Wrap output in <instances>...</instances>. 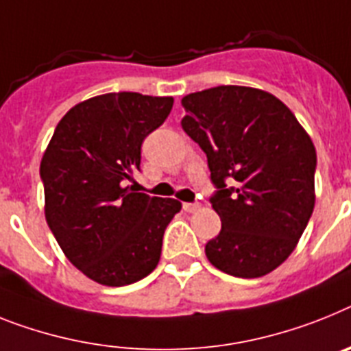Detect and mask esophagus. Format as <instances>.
<instances>
[{
  "instance_id": "1",
  "label": "esophagus",
  "mask_w": 351,
  "mask_h": 351,
  "mask_svg": "<svg viewBox=\"0 0 351 351\" xmlns=\"http://www.w3.org/2000/svg\"><path fill=\"white\" fill-rule=\"evenodd\" d=\"M182 207H184L185 212H196V210H199V207H202V205H199V203H184Z\"/></svg>"
}]
</instances>
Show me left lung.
<instances>
[{
    "label": "left lung",
    "mask_w": 351,
    "mask_h": 351,
    "mask_svg": "<svg viewBox=\"0 0 351 351\" xmlns=\"http://www.w3.org/2000/svg\"><path fill=\"white\" fill-rule=\"evenodd\" d=\"M182 128L205 152L221 232L205 244L212 266L257 278L296 248L314 210L316 149L273 94L219 85L182 99Z\"/></svg>",
    "instance_id": "left-lung-1"
}]
</instances>
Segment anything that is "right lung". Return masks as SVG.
Listing matches in <instances>:
<instances>
[{"label":"right lung","instance_id":"add662e5","mask_svg":"<svg viewBox=\"0 0 351 351\" xmlns=\"http://www.w3.org/2000/svg\"><path fill=\"white\" fill-rule=\"evenodd\" d=\"M173 108V98L101 94L71 108L40 162L49 230L71 264L110 287L148 276L182 203L126 187L141 171L143 141Z\"/></svg>","mask_w":351,"mask_h":351}]
</instances>
